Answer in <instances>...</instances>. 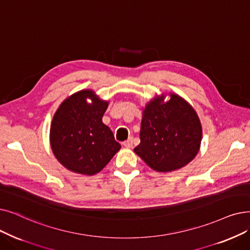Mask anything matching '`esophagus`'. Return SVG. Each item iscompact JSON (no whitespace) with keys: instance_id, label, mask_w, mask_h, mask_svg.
I'll return each mask as SVG.
<instances>
[{"instance_id":"obj_1","label":"esophagus","mask_w":250,"mask_h":250,"mask_svg":"<svg viewBox=\"0 0 250 250\" xmlns=\"http://www.w3.org/2000/svg\"><path fill=\"white\" fill-rule=\"evenodd\" d=\"M123 144H124V146L126 147V148L133 147V137H129L126 141H125V142H124Z\"/></svg>"}]
</instances>
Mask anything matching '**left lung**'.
<instances>
[{
	"instance_id": "8db88e82",
	"label": "left lung",
	"mask_w": 250,
	"mask_h": 250,
	"mask_svg": "<svg viewBox=\"0 0 250 250\" xmlns=\"http://www.w3.org/2000/svg\"><path fill=\"white\" fill-rule=\"evenodd\" d=\"M152 100L143 111L136 153L157 171H171L188 165L199 151L202 128L193 108L178 95L164 102Z\"/></svg>"
}]
</instances>
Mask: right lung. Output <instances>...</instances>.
Returning a JSON list of instances; mask_svg holds the SVG:
<instances>
[{
    "label": "right lung",
    "instance_id": "obj_1",
    "mask_svg": "<svg viewBox=\"0 0 250 250\" xmlns=\"http://www.w3.org/2000/svg\"><path fill=\"white\" fill-rule=\"evenodd\" d=\"M107 106L90 90L73 94L59 106L51 125L50 142L63 167L92 176L103 169L121 149L111 129L102 122Z\"/></svg>",
    "mask_w": 250,
    "mask_h": 250
}]
</instances>
